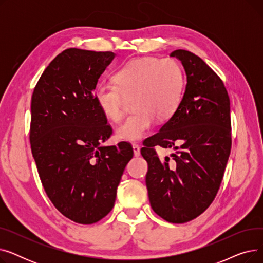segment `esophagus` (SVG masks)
<instances>
[{
    "mask_svg": "<svg viewBox=\"0 0 263 263\" xmlns=\"http://www.w3.org/2000/svg\"><path fill=\"white\" fill-rule=\"evenodd\" d=\"M132 148H133V153L135 157H139L141 155V149L140 146L137 144H132Z\"/></svg>",
    "mask_w": 263,
    "mask_h": 263,
    "instance_id": "obj_1",
    "label": "esophagus"
}]
</instances>
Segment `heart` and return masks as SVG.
<instances>
[{"label":"heart","mask_w":263,"mask_h":263,"mask_svg":"<svg viewBox=\"0 0 263 263\" xmlns=\"http://www.w3.org/2000/svg\"><path fill=\"white\" fill-rule=\"evenodd\" d=\"M184 88L181 65L172 59H134L114 74V84L96 87L93 99L108 120L118 121L127 101L133 99L135 112L116 130L120 141L135 142L146 136L154 123L170 119L180 105Z\"/></svg>","instance_id":"heart-1"}]
</instances>
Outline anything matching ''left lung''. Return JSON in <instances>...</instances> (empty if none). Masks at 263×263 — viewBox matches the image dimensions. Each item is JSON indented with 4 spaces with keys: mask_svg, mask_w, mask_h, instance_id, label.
<instances>
[{
    "mask_svg": "<svg viewBox=\"0 0 263 263\" xmlns=\"http://www.w3.org/2000/svg\"><path fill=\"white\" fill-rule=\"evenodd\" d=\"M186 86L176 113L141 149L153 210L170 223L196 218L214 200L231 149L230 101L223 81L199 57L176 50ZM156 145L175 150L161 160Z\"/></svg>",
    "mask_w": 263,
    "mask_h": 263,
    "instance_id": "8db88e82",
    "label": "left lung"
}]
</instances>
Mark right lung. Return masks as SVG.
Listing matches in <instances>:
<instances>
[{"mask_svg": "<svg viewBox=\"0 0 263 263\" xmlns=\"http://www.w3.org/2000/svg\"><path fill=\"white\" fill-rule=\"evenodd\" d=\"M113 52L70 48L45 69L31 102L30 142L41 183L64 216L97 223L113 209L132 146H102L112 128L93 99Z\"/></svg>", "mask_w": 263, "mask_h": 263, "instance_id": "right-lung-1", "label": "right lung"}]
</instances>
